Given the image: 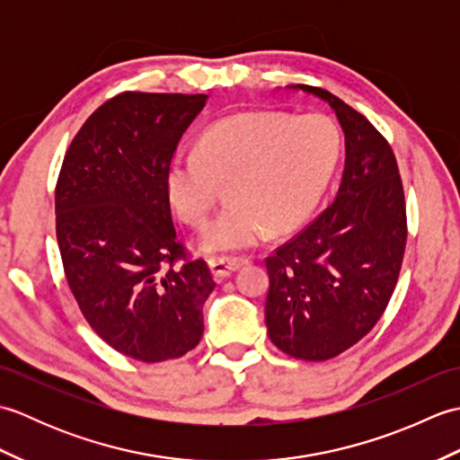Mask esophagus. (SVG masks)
Instances as JSON below:
<instances>
[{
	"label": "esophagus",
	"mask_w": 460,
	"mask_h": 460,
	"mask_svg": "<svg viewBox=\"0 0 460 460\" xmlns=\"http://www.w3.org/2000/svg\"><path fill=\"white\" fill-rule=\"evenodd\" d=\"M245 265H249L247 257H213V259H209V269H211L215 279L229 277Z\"/></svg>",
	"instance_id": "1"
}]
</instances>
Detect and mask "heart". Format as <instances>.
<instances>
[{
    "label": "heart",
    "mask_w": 460,
    "mask_h": 460,
    "mask_svg": "<svg viewBox=\"0 0 460 460\" xmlns=\"http://www.w3.org/2000/svg\"><path fill=\"white\" fill-rule=\"evenodd\" d=\"M340 132L322 114L241 112L211 124L198 154H175L165 175L172 208L195 227L209 219L221 183L231 203L199 237L208 252H233L295 229L314 211L340 160Z\"/></svg>",
    "instance_id": "obj_1"
}]
</instances>
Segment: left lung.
I'll return each instance as SVG.
<instances>
[{"instance_id":"left-lung-1","label":"left lung","mask_w":460,"mask_h":460,"mask_svg":"<svg viewBox=\"0 0 460 460\" xmlns=\"http://www.w3.org/2000/svg\"><path fill=\"white\" fill-rule=\"evenodd\" d=\"M344 130L346 165L334 203L267 259L265 322L272 344L296 359L336 358L377 324L407 243L403 183L392 146L364 114L318 86Z\"/></svg>"}]
</instances>
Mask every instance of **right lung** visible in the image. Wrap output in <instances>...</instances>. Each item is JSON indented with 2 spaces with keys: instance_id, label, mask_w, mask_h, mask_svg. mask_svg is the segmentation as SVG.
<instances>
[{
  "instance_id": "1",
  "label": "right lung",
  "mask_w": 460,
  "mask_h": 460,
  "mask_svg": "<svg viewBox=\"0 0 460 460\" xmlns=\"http://www.w3.org/2000/svg\"><path fill=\"white\" fill-rule=\"evenodd\" d=\"M205 102L208 94L114 96L76 132L58 173L57 241L76 305L106 344L146 364L199 344L215 288L208 262L190 261L175 237L165 185Z\"/></svg>"
}]
</instances>
